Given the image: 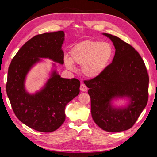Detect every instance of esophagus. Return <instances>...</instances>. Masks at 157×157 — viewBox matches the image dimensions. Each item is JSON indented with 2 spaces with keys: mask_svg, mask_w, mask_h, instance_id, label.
<instances>
[{
  "mask_svg": "<svg viewBox=\"0 0 157 157\" xmlns=\"http://www.w3.org/2000/svg\"><path fill=\"white\" fill-rule=\"evenodd\" d=\"M80 90L82 91H86L87 90V87L86 86V85L84 84H82L80 85Z\"/></svg>",
  "mask_w": 157,
  "mask_h": 157,
  "instance_id": "esophagus-1",
  "label": "esophagus"
}]
</instances>
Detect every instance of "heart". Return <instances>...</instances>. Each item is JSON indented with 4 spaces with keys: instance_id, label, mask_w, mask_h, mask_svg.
I'll list each match as a JSON object with an SVG mask.
<instances>
[{
    "instance_id": "heart-1",
    "label": "heart",
    "mask_w": 157,
    "mask_h": 157,
    "mask_svg": "<svg viewBox=\"0 0 157 157\" xmlns=\"http://www.w3.org/2000/svg\"><path fill=\"white\" fill-rule=\"evenodd\" d=\"M114 55L112 45L109 42L87 40L75 45L71 50V58L65 57L66 67L73 70V63L82 65L84 76L95 78L105 72Z\"/></svg>"
}]
</instances>
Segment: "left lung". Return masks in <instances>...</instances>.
<instances>
[{"mask_svg":"<svg viewBox=\"0 0 157 157\" xmlns=\"http://www.w3.org/2000/svg\"><path fill=\"white\" fill-rule=\"evenodd\" d=\"M115 47L112 63L100 76L84 82L89 89L92 118L101 129L119 132L131 128L146 107L149 76L136 50L120 38L103 33ZM127 98L126 107L115 108L111 102Z\"/></svg>","mask_w":157,"mask_h":157,"instance_id":"left-lung-1","label":"left lung"}]
</instances>
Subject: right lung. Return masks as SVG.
<instances>
[{
	"label": "right lung",
	"mask_w": 157,
	"mask_h": 157,
	"mask_svg": "<svg viewBox=\"0 0 157 157\" xmlns=\"http://www.w3.org/2000/svg\"><path fill=\"white\" fill-rule=\"evenodd\" d=\"M64 35V32L58 31L34 36L21 48L9 66L6 91L12 109L18 120L38 132L59 128L65 121L66 105L79 93L80 82L61 78L56 69L40 91L30 94L25 87L26 76L40 58L63 64Z\"/></svg>",
	"instance_id": "1"
}]
</instances>
